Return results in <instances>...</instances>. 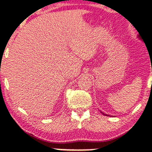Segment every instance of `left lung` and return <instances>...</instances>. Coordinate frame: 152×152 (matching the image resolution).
Wrapping results in <instances>:
<instances>
[{
	"label": "left lung",
	"instance_id": "8db88e82",
	"mask_svg": "<svg viewBox=\"0 0 152 152\" xmlns=\"http://www.w3.org/2000/svg\"><path fill=\"white\" fill-rule=\"evenodd\" d=\"M101 113H102V114L105 115V116H109V115H107V114H104V113H103V112H102V111H101Z\"/></svg>",
	"mask_w": 152,
	"mask_h": 152
}]
</instances>
